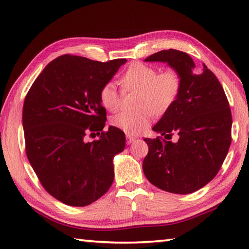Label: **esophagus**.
I'll return each mask as SVG.
<instances>
[{"label":"esophagus","instance_id":"34e87169","mask_svg":"<svg viewBox=\"0 0 249 249\" xmlns=\"http://www.w3.org/2000/svg\"><path fill=\"white\" fill-rule=\"evenodd\" d=\"M126 139H127V143H128V144L133 143V142L136 140L135 137H134V136H131V135H129V134L126 135Z\"/></svg>","mask_w":249,"mask_h":249}]
</instances>
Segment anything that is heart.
Returning <instances> with one entry per match:
<instances>
[{
  "label": "heart",
  "instance_id": "obj_1",
  "mask_svg": "<svg viewBox=\"0 0 249 249\" xmlns=\"http://www.w3.org/2000/svg\"><path fill=\"white\" fill-rule=\"evenodd\" d=\"M125 91H138L136 111H122L111 119V123L125 133L137 135L149 125L152 112L161 114L171 107L177 99L181 77L173 70L157 72L156 68L133 63L125 71L120 80ZM100 103L111 112H115L121 104V94L115 83L108 82L100 89Z\"/></svg>",
  "mask_w": 249,
  "mask_h": 249
}]
</instances>
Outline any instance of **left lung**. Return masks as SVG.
Masks as SVG:
<instances>
[{"instance_id":"obj_1","label":"left lung","mask_w":249,"mask_h":249,"mask_svg":"<svg viewBox=\"0 0 249 249\" xmlns=\"http://www.w3.org/2000/svg\"><path fill=\"white\" fill-rule=\"evenodd\" d=\"M144 61L167 63L181 77V88L153 127L165 139H144L149 153L142 169L154 186L192 194L212 181L228 154L232 127L228 99L214 73L204 64L197 70L183 51L161 50ZM172 134L177 142L170 141Z\"/></svg>"}]
</instances>
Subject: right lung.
<instances>
[{"label": "right lung", "mask_w": 249, "mask_h": 249, "mask_svg": "<svg viewBox=\"0 0 249 249\" xmlns=\"http://www.w3.org/2000/svg\"><path fill=\"white\" fill-rule=\"evenodd\" d=\"M65 54L51 61L32 84L22 111L26 156L44 188L61 202L86 206L113 183V157L125 149V135L110 126L100 89L125 64ZM91 131H102L87 142ZM93 134V133H92Z\"/></svg>", "instance_id": "obj_1"}]
</instances>
